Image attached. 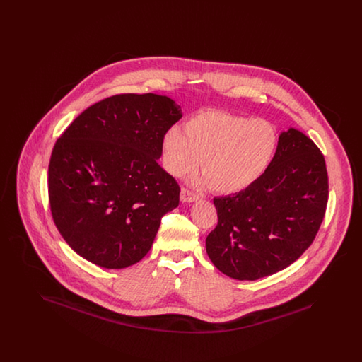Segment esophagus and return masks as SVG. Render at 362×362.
<instances>
[{"label":"esophagus","instance_id":"34e87169","mask_svg":"<svg viewBox=\"0 0 362 362\" xmlns=\"http://www.w3.org/2000/svg\"><path fill=\"white\" fill-rule=\"evenodd\" d=\"M180 199H182L183 202H194V201L199 199V195L195 194V192H192L191 189H185V187H183L182 192H180Z\"/></svg>","mask_w":362,"mask_h":362}]
</instances>
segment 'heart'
<instances>
[{
    "mask_svg": "<svg viewBox=\"0 0 362 362\" xmlns=\"http://www.w3.org/2000/svg\"><path fill=\"white\" fill-rule=\"evenodd\" d=\"M163 164L173 176L198 168L209 186L230 194L254 185L270 167L278 146L270 122L211 110L195 115L185 130L171 127L163 138Z\"/></svg>",
    "mask_w": 362,
    "mask_h": 362,
    "instance_id": "heart-1",
    "label": "heart"
}]
</instances>
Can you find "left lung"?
<instances>
[{
	"mask_svg": "<svg viewBox=\"0 0 362 362\" xmlns=\"http://www.w3.org/2000/svg\"><path fill=\"white\" fill-rule=\"evenodd\" d=\"M328 175L316 144L296 129L254 185L213 199L218 223L206 252L225 276L254 281L288 267L310 247L325 218Z\"/></svg>",
	"mask_w": 362,
	"mask_h": 362,
	"instance_id": "1",
	"label": "left lung"
}]
</instances>
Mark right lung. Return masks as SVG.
<instances>
[{
	"mask_svg": "<svg viewBox=\"0 0 362 362\" xmlns=\"http://www.w3.org/2000/svg\"><path fill=\"white\" fill-rule=\"evenodd\" d=\"M180 105L121 93L88 107L57 139L49 164L54 224L80 257L105 269L144 258L180 187L157 163Z\"/></svg>",
	"mask_w": 362,
	"mask_h": 362,
	"instance_id": "obj_1",
	"label": "right lung"
}]
</instances>
